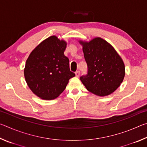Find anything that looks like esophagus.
<instances>
[{
	"mask_svg": "<svg viewBox=\"0 0 147 147\" xmlns=\"http://www.w3.org/2000/svg\"><path fill=\"white\" fill-rule=\"evenodd\" d=\"M80 71H76V73H75V75H76V76L77 77V78H78V77H79V76H80Z\"/></svg>",
	"mask_w": 147,
	"mask_h": 147,
	"instance_id": "34e87169",
	"label": "esophagus"
}]
</instances>
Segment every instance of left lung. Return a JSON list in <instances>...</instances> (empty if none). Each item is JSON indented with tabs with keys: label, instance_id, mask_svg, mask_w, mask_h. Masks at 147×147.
Returning <instances> with one entry per match:
<instances>
[{
	"label": "left lung",
	"instance_id": "obj_1",
	"mask_svg": "<svg viewBox=\"0 0 147 147\" xmlns=\"http://www.w3.org/2000/svg\"><path fill=\"white\" fill-rule=\"evenodd\" d=\"M78 42L88 67V75L80 78L82 82L89 91L99 96L113 93L125 76L123 59L110 43L99 37Z\"/></svg>",
	"mask_w": 147,
	"mask_h": 147
}]
</instances>
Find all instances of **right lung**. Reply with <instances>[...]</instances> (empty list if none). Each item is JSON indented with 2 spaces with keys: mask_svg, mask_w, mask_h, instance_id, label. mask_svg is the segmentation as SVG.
Returning <instances> with one entry per match:
<instances>
[{
  "mask_svg": "<svg viewBox=\"0 0 147 147\" xmlns=\"http://www.w3.org/2000/svg\"><path fill=\"white\" fill-rule=\"evenodd\" d=\"M66 41L56 36L41 42L30 54L24 69L27 85L43 100H53L60 95L75 74L69 69V59L64 55Z\"/></svg>",
  "mask_w": 147,
  "mask_h": 147,
  "instance_id": "add662e5",
  "label": "right lung"
}]
</instances>
